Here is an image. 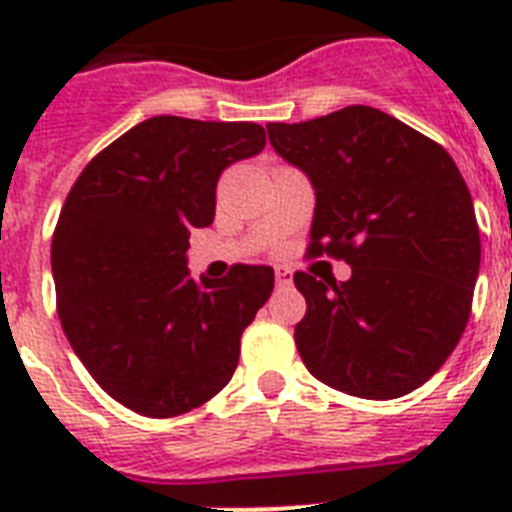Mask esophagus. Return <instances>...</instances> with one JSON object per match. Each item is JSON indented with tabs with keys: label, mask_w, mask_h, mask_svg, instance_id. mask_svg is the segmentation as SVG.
Returning <instances> with one entry per match:
<instances>
[{
	"label": "esophagus",
	"mask_w": 512,
	"mask_h": 512,
	"mask_svg": "<svg viewBox=\"0 0 512 512\" xmlns=\"http://www.w3.org/2000/svg\"><path fill=\"white\" fill-rule=\"evenodd\" d=\"M292 279H295V276H292L289 268H276V284H279V287H289Z\"/></svg>",
	"instance_id": "34e87169"
}]
</instances>
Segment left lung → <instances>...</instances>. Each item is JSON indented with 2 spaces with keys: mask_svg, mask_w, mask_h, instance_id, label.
<instances>
[{
  "mask_svg": "<svg viewBox=\"0 0 512 512\" xmlns=\"http://www.w3.org/2000/svg\"><path fill=\"white\" fill-rule=\"evenodd\" d=\"M268 140L316 193L308 252L350 265L348 281L295 273L308 303L295 327L303 364L350 396L412 393L460 342L481 265L476 209L457 164L369 106L268 124Z\"/></svg>",
  "mask_w": 512,
  "mask_h": 512,
  "instance_id": "obj_1",
  "label": "left lung"
}]
</instances>
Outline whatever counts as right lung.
I'll return each mask as SVG.
<instances>
[{
	"label": "right lung",
	"mask_w": 512,
	"mask_h": 512,
	"mask_svg": "<svg viewBox=\"0 0 512 512\" xmlns=\"http://www.w3.org/2000/svg\"><path fill=\"white\" fill-rule=\"evenodd\" d=\"M263 146L260 124L154 116L100 151L60 209V324L95 382L132 412H191L236 372L273 268L233 265L225 279L193 281L188 236L215 220L220 172Z\"/></svg>",
	"instance_id": "obj_1"
}]
</instances>
